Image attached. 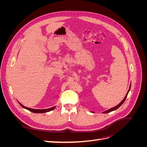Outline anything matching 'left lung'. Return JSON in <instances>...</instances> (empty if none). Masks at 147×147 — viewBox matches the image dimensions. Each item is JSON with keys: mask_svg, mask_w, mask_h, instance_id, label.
Masks as SVG:
<instances>
[{"mask_svg": "<svg viewBox=\"0 0 147 147\" xmlns=\"http://www.w3.org/2000/svg\"><path fill=\"white\" fill-rule=\"evenodd\" d=\"M130 89H131V85H130V87H129V90H128V91H127V94H126V96L124 97V98L123 99V100L120 102V103L118 104V105H117L116 107H113V108H112V109H109V110H106V111H105V112H103V113H109V112H112V111H114V110H117V109H118L120 106H121L123 103H124V102L125 101V100H126V97H127V94H128V92H129V91H130Z\"/></svg>", "mask_w": 147, "mask_h": 147, "instance_id": "1", "label": "left lung"}]
</instances>
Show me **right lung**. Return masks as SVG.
Masks as SVG:
<instances>
[{
    "mask_svg": "<svg viewBox=\"0 0 147 147\" xmlns=\"http://www.w3.org/2000/svg\"><path fill=\"white\" fill-rule=\"evenodd\" d=\"M19 104H20V105L23 108L29 110L30 112H32L33 113H46V112H50V111L54 110L55 109V107H51V108H50V109H30V108L26 107L23 105L21 103H20V102H19Z\"/></svg>",
    "mask_w": 147,
    "mask_h": 147,
    "instance_id": "obj_1",
    "label": "right lung"
}]
</instances>
